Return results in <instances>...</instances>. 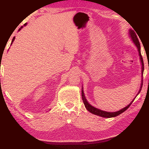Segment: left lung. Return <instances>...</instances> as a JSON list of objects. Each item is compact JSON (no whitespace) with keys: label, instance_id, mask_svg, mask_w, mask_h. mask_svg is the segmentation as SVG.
I'll use <instances>...</instances> for the list:
<instances>
[{"label":"left lung","instance_id":"obj_1","mask_svg":"<svg viewBox=\"0 0 149 149\" xmlns=\"http://www.w3.org/2000/svg\"><path fill=\"white\" fill-rule=\"evenodd\" d=\"M129 35L130 37H131L132 41L135 45L136 47H137V49L138 51V54H139V56H140V62H141V65H142V77H143V72H144V62H143V59H142V57L141 56V52H140V42H139V40H138V38H137V36H136V34L135 32H134V30H132L130 29V31H129ZM142 82H141V84H140V89L139 91H138V93H137V95H136V96L139 94V93L140 92V91H141V89H142ZM83 87V86H82ZM81 93H82V99H83V103H84V105L85 108H86V109L89 112H90L91 113L93 114V115H97V116H100V117H105V118H111V117H117V116L119 115L120 114H121L122 113H123L124 111H125L126 110H127L128 108L130 107V106L132 104V103L133 102L134 99L136 98V97H134V98L132 100V101L130 102V104H129L127 107H124L123 109H122L120 110V111H116V112H107V111H102L100 109H97V108H95L94 107H93L92 105H91L90 104H89L88 102H87L86 97L85 96V94H84V91H83V88L82 87V90H81Z\"/></svg>","mask_w":149,"mask_h":149}]
</instances>
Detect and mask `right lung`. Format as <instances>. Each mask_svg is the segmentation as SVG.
I'll return each instance as SVG.
<instances>
[{"label":"right lung","instance_id":"add662e5","mask_svg":"<svg viewBox=\"0 0 149 149\" xmlns=\"http://www.w3.org/2000/svg\"><path fill=\"white\" fill-rule=\"evenodd\" d=\"M26 25H27V23H26L25 24H24V26H26ZM24 26H22V27L19 28V30H18V31H19V30H21V29H22V28L24 27ZM14 40H15V37H13V40H12V42H11V45H12V43H13V42L14 41Z\"/></svg>","mask_w":149,"mask_h":149}]
</instances>
